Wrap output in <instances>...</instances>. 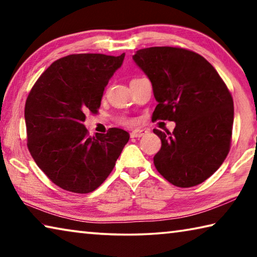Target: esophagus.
<instances>
[{
    "label": "esophagus",
    "instance_id": "34e87169",
    "mask_svg": "<svg viewBox=\"0 0 257 257\" xmlns=\"http://www.w3.org/2000/svg\"><path fill=\"white\" fill-rule=\"evenodd\" d=\"M147 132L145 129H136L134 130V132L130 134V137L132 138H136V137H143L144 135H146Z\"/></svg>",
    "mask_w": 257,
    "mask_h": 257
}]
</instances>
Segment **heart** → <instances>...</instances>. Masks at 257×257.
<instances>
[{"mask_svg": "<svg viewBox=\"0 0 257 257\" xmlns=\"http://www.w3.org/2000/svg\"><path fill=\"white\" fill-rule=\"evenodd\" d=\"M123 123H130V120H122Z\"/></svg>", "mask_w": 257, "mask_h": 257, "instance_id": "heart-1", "label": "heart"}]
</instances>
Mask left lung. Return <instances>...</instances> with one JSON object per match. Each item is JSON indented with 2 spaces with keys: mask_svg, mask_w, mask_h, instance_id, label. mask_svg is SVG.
I'll list each match as a JSON object with an SVG mask.
<instances>
[{
  "mask_svg": "<svg viewBox=\"0 0 257 257\" xmlns=\"http://www.w3.org/2000/svg\"><path fill=\"white\" fill-rule=\"evenodd\" d=\"M133 59L153 86L158 105L152 119L176 122L172 133L153 130L162 142L156 170L181 188L202 184L223 163L231 144L228 87L207 60L181 47H149Z\"/></svg>",
  "mask_w": 257,
  "mask_h": 257,
  "instance_id": "left-lung-1",
  "label": "left lung"
}]
</instances>
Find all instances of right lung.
Segmentation results:
<instances>
[{
  "mask_svg": "<svg viewBox=\"0 0 257 257\" xmlns=\"http://www.w3.org/2000/svg\"><path fill=\"white\" fill-rule=\"evenodd\" d=\"M124 53L70 54L54 61L35 82L25 105L27 146L41 170L56 186L92 193L114 168L129 134L111 128L89 136L86 113L96 114L104 88Z\"/></svg>",
  "mask_w": 257,
  "mask_h": 257,
  "instance_id": "obj_1",
  "label": "right lung"
}]
</instances>
